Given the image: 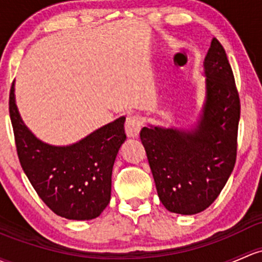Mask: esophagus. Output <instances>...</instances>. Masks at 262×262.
<instances>
[{
	"label": "esophagus",
	"mask_w": 262,
	"mask_h": 262,
	"mask_svg": "<svg viewBox=\"0 0 262 262\" xmlns=\"http://www.w3.org/2000/svg\"><path fill=\"white\" fill-rule=\"evenodd\" d=\"M142 128V120L138 115H130L125 120V133L130 138H137Z\"/></svg>",
	"instance_id": "obj_1"
}]
</instances>
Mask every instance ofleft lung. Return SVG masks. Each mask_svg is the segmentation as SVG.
Instances as JSON below:
<instances>
[{
    "instance_id": "1",
    "label": "left lung",
    "mask_w": 262,
    "mask_h": 262,
    "mask_svg": "<svg viewBox=\"0 0 262 262\" xmlns=\"http://www.w3.org/2000/svg\"><path fill=\"white\" fill-rule=\"evenodd\" d=\"M206 100L196 128L144 126V145L161 202L194 214L210 207L230 178L237 154L240 96L224 46L216 37L203 62Z\"/></svg>"
}]
</instances>
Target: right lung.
Returning <instances> with one entry per match:
<instances>
[{
    "mask_svg": "<svg viewBox=\"0 0 262 262\" xmlns=\"http://www.w3.org/2000/svg\"><path fill=\"white\" fill-rule=\"evenodd\" d=\"M10 90V118L16 149L25 174L38 197L57 216L68 220H93L110 201L115 157L126 139L125 118L101 126L86 138L66 147L37 139L27 129Z\"/></svg>",
    "mask_w": 262,
    "mask_h": 262,
    "instance_id": "right-lung-1",
    "label": "right lung"
}]
</instances>
